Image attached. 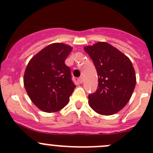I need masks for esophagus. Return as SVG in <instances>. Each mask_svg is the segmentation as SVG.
Returning a JSON list of instances; mask_svg holds the SVG:
<instances>
[{"mask_svg": "<svg viewBox=\"0 0 153 153\" xmlns=\"http://www.w3.org/2000/svg\"><path fill=\"white\" fill-rule=\"evenodd\" d=\"M78 82H79V83H83V77L79 78V79H78Z\"/></svg>", "mask_w": 153, "mask_h": 153, "instance_id": "obj_1", "label": "esophagus"}]
</instances>
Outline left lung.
<instances>
[{
    "label": "left lung",
    "mask_w": 153,
    "mask_h": 153,
    "mask_svg": "<svg viewBox=\"0 0 153 153\" xmlns=\"http://www.w3.org/2000/svg\"><path fill=\"white\" fill-rule=\"evenodd\" d=\"M83 49L93 60L98 74V89L89 95V105L103 116L118 113L129 102L136 86L132 62L106 42H97Z\"/></svg>",
    "instance_id": "obj_1"
}]
</instances>
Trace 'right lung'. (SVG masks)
<instances>
[{
  "label": "right lung",
  "mask_w": 153,
  "mask_h": 153,
  "mask_svg": "<svg viewBox=\"0 0 153 153\" xmlns=\"http://www.w3.org/2000/svg\"><path fill=\"white\" fill-rule=\"evenodd\" d=\"M73 47L53 43L31 58L24 76V85L30 100L46 113H56L67 105L76 86L65 60Z\"/></svg>",
  "instance_id": "right-lung-1"
}]
</instances>
